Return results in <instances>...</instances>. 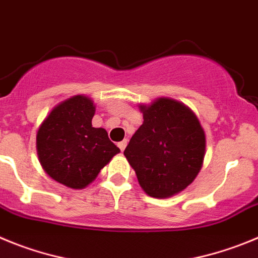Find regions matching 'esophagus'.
<instances>
[{"label":"esophagus","mask_w":258,"mask_h":258,"mask_svg":"<svg viewBox=\"0 0 258 258\" xmlns=\"http://www.w3.org/2000/svg\"><path fill=\"white\" fill-rule=\"evenodd\" d=\"M127 143H128V141H127V139H124V140L119 141V143H118V148H119V149L122 150V152H123L124 148H126V146H127Z\"/></svg>","instance_id":"esophagus-1"}]
</instances>
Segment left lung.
Masks as SVG:
<instances>
[{
  "instance_id": "obj_1",
  "label": "left lung",
  "mask_w": 258,
  "mask_h": 258,
  "mask_svg": "<svg viewBox=\"0 0 258 258\" xmlns=\"http://www.w3.org/2000/svg\"><path fill=\"white\" fill-rule=\"evenodd\" d=\"M144 122L124 149L141 189L169 198L186 189L202 169L206 134L189 106L169 97L139 105Z\"/></svg>"
}]
</instances>
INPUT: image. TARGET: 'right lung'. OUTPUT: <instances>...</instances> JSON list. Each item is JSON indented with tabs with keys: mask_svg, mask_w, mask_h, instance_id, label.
I'll return each mask as SVG.
<instances>
[{
	"mask_svg": "<svg viewBox=\"0 0 258 258\" xmlns=\"http://www.w3.org/2000/svg\"><path fill=\"white\" fill-rule=\"evenodd\" d=\"M91 97L76 95L52 108L38 127L36 146L43 171L59 184L83 189L120 152L104 128L92 127Z\"/></svg>",
	"mask_w": 258,
	"mask_h": 258,
	"instance_id": "obj_1",
	"label": "right lung"
}]
</instances>
